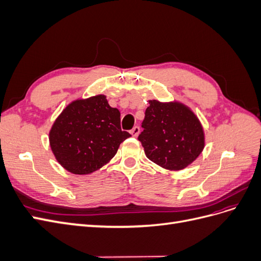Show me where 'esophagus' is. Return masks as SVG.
<instances>
[{
	"label": "esophagus",
	"mask_w": 261,
	"mask_h": 261,
	"mask_svg": "<svg viewBox=\"0 0 261 261\" xmlns=\"http://www.w3.org/2000/svg\"><path fill=\"white\" fill-rule=\"evenodd\" d=\"M139 133H140V128L138 127V126H135V127H134V128L130 130L132 136H134V137H137V136L139 135Z\"/></svg>",
	"instance_id": "34e87169"
}]
</instances>
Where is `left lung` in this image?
<instances>
[{
    "label": "left lung",
    "mask_w": 261,
    "mask_h": 261,
    "mask_svg": "<svg viewBox=\"0 0 261 261\" xmlns=\"http://www.w3.org/2000/svg\"><path fill=\"white\" fill-rule=\"evenodd\" d=\"M138 140L149 160L170 171L192 164L204 148V132L193 110L179 101L149 100Z\"/></svg>",
    "instance_id": "left-lung-1"
}]
</instances>
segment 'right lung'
<instances>
[{"label":"right lung","mask_w":261,"mask_h":261,"mask_svg":"<svg viewBox=\"0 0 261 261\" xmlns=\"http://www.w3.org/2000/svg\"><path fill=\"white\" fill-rule=\"evenodd\" d=\"M130 134L121 129V113L110 107L105 94L76 99L55 118L49 143L57 161L66 171L87 175L112 160Z\"/></svg>","instance_id":"1"}]
</instances>
